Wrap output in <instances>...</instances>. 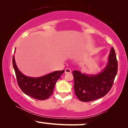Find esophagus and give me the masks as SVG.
Here are the masks:
<instances>
[{
	"label": "esophagus",
	"mask_w": 128,
	"mask_h": 128,
	"mask_svg": "<svg viewBox=\"0 0 128 128\" xmlns=\"http://www.w3.org/2000/svg\"><path fill=\"white\" fill-rule=\"evenodd\" d=\"M71 72H72V71H71V70H70V68H67L65 69V73H66V74H67V73H71Z\"/></svg>",
	"instance_id": "obj_1"
}]
</instances>
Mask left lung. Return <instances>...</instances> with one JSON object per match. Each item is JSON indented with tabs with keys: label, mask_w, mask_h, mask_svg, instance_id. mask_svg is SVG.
<instances>
[{
	"label": "left lung",
	"mask_w": 128,
	"mask_h": 128,
	"mask_svg": "<svg viewBox=\"0 0 128 128\" xmlns=\"http://www.w3.org/2000/svg\"><path fill=\"white\" fill-rule=\"evenodd\" d=\"M117 58L112 48L105 68L97 74L82 73L73 70L74 93L82 102H90L100 99L111 90L117 73Z\"/></svg>",
	"instance_id": "obj_1"
}]
</instances>
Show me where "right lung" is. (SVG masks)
Masks as SVG:
<instances>
[{
    "mask_svg": "<svg viewBox=\"0 0 128 128\" xmlns=\"http://www.w3.org/2000/svg\"><path fill=\"white\" fill-rule=\"evenodd\" d=\"M16 50V49H15ZM12 65L20 89L24 94L37 100H46L52 94L56 82L64 70L55 71L41 77H29L19 70L13 56Z\"/></svg>",
    "mask_w": 128,
    "mask_h": 128,
    "instance_id": "right-lung-1",
    "label": "right lung"
}]
</instances>
